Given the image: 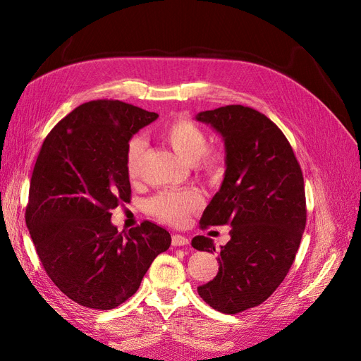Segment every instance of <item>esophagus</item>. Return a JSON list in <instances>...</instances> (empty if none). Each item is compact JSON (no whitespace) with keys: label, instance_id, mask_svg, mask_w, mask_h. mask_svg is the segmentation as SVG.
Here are the masks:
<instances>
[{"label":"esophagus","instance_id":"1","mask_svg":"<svg viewBox=\"0 0 361 361\" xmlns=\"http://www.w3.org/2000/svg\"><path fill=\"white\" fill-rule=\"evenodd\" d=\"M171 244L174 247H183V245H188L190 244V239L182 236V235H173L171 236Z\"/></svg>","mask_w":361,"mask_h":361}]
</instances>
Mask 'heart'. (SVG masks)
I'll return each mask as SVG.
<instances>
[{
    "mask_svg": "<svg viewBox=\"0 0 361 361\" xmlns=\"http://www.w3.org/2000/svg\"><path fill=\"white\" fill-rule=\"evenodd\" d=\"M162 138L176 152V155L190 166H194L209 180H220L226 170V158L221 149L207 147V138L197 125L190 120L178 118L162 130ZM146 152V141L140 137L133 138L126 146L125 166L130 179H135L141 169ZM202 195L194 191L161 192L150 199L147 207L152 215L174 226L183 224L191 212L202 206Z\"/></svg>",
    "mask_w": 361,
    "mask_h": 361,
    "instance_id": "obj_1",
    "label": "heart"
}]
</instances>
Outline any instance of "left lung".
<instances>
[{
  "instance_id": "1",
  "label": "left lung",
  "mask_w": 361,
  "mask_h": 361,
  "mask_svg": "<svg viewBox=\"0 0 361 361\" xmlns=\"http://www.w3.org/2000/svg\"><path fill=\"white\" fill-rule=\"evenodd\" d=\"M195 120L223 137L226 171L221 188L206 206L200 226L231 228L218 256V274L197 288L215 310L235 314L268 300L285 280L305 227L301 167L285 134L253 108L226 105ZM191 245L215 251L211 238Z\"/></svg>"
}]
</instances>
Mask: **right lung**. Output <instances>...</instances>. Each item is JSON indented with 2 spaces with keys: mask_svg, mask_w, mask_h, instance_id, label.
I'll return each instance as SVG.
<instances>
[{
  "mask_svg": "<svg viewBox=\"0 0 361 361\" xmlns=\"http://www.w3.org/2000/svg\"><path fill=\"white\" fill-rule=\"evenodd\" d=\"M157 118L122 101H92L60 120L39 152L25 221L54 285L84 307L125 302L171 244L150 221L118 232L110 212L130 199L129 140Z\"/></svg>",
  "mask_w": 361,
  "mask_h": 361,
  "instance_id": "right-lung-1",
  "label": "right lung"
}]
</instances>
